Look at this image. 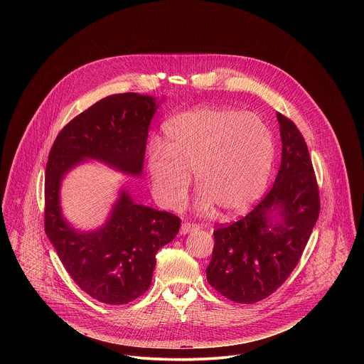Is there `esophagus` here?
I'll return each instance as SVG.
<instances>
[{"mask_svg": "<svg viewBox=\"0 0 364 364\" xmlns=\"http://www.w3.org/2000/svg\"><path fill=\"white\" fill-rule=\"evenodd\" d=\"M199 225L198 224H191V223H183L181 227V234H189L193 231H198Z\"/></svg>", "mask_w": 364, "mask_h": 364, "instance_id": "34e87169", "label": "esophagus"}]
</instances>
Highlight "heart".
<instances>
[{
  "instance_id": "heart-1",
  "label": "heart",
  "mask_w": 364,
  "mask_h": 364,
  "mask_svg": "<svg viewBox=\"0 0 364 364\" xmlns=\"http://www.w3.org/2000/svg\"><path fill=\"white\" fill-rule=\"evenodd\" d=\"M164 150L153 147L147 169L164 208L183 203L191 173L200 191L198 208L237 215L263 195L274 162V140L264 120L231 107H196L164 126Z\"/></svg>"
}]
</instances>
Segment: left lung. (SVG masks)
Instances as JSON below:
<instances>
[{"mask_svg": "<svg viewBox=\"0 0 364 364\" xmlns=\"http://www.w3.org/2000/svg\"><path fill=\"white\" fill-rule=\"evenodd\" d=\"M282 161L270 192L241 220L217 228L206 269L220 294L254 304L276 291L297 266L319 215L307 144L296 124L276 113Z\"/></svg>", "mask_w": 364, "mask_h": 364, "instance_id": "1", "label": "left lung"}]
</instances>
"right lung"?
Masks as SVG:
<instances>
[{
    "mask_svg": "<svg viewBox=\"0 0 364 364\" xmlns=\"http://www.w3.org/2000/svg\"><path fill=\"white\" fill-rule=\"evenodd\" d=\"M164 101L136 92L106 97L74 117L57 136L46 165L45 230L71 279L105 304H127L153 280L156 255L181 227L179 217L134 203L126 183L104 224L75 228L63 214L65 175L90 159L141 176L151 119Z\"/></svg>",
    "mask_w": 364,
    "mask_h": 364,
    "instance_id": "add662e5",
    "label": "right lung"
}]
</instances>
